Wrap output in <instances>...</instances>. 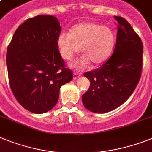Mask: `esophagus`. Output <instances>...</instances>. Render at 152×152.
Wrapping results in <instances>:
<instances>
[{
    "label": "esophagus",
    "instance_id": "1",
    "mask_svg": "<svg viewBox=\"0 0 152 152\" xmlns=\"http://www.w3.org/2000/svg\"><path fill=\"white\" fill-rule=\"evenodd\" d=\"M80 76H81V73H80V72H75L73 73V79L74 80H76V79H78Z\"/></svg>",
    "mask_w": 152,
    "mask_h": 152
}]
</instances>
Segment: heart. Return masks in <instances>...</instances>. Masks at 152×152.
Segmentation results:
<instances>
[{
  "label": "heart",
  "mask_w": 152,
  "mask_h": 152,
  "mask_svg": "<svg viewBox=\"0 0 152 152\" xmlns=\"http://www.w3.org/2000/svg\"><path fill=\"white\" fill-rule=\"evenodd\" d=\"M115 42V34L111 29L93 22L76 25L71 33L63 31L57 39L61 56L66 60H71L82 48L83 56L71 64L76 69L86 68L90 62L100 65L107 60Z\"/></svg>",
  "instance_id": "1"
}]
</instances>
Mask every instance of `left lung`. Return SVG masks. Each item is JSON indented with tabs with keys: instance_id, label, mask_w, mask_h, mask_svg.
Here are the masks:
<instances>
[{
	"instance_id": "1",
	"label": "left lung",
	"mask_w": 152,
	"mask_h": 152,
	"mask_svg": "<svg viewBox=\"0 0 152 152\" xmlns=\"http://www.w3.org/2000/svg\"><path fill=\"white\" fill-rule=\"evenodd\" d=\"M114 18L118 27L113 54L100 68L83 74L90 86L83 95V104L94 113H107L123 104L137 86L142 72L140 37L124 18Z\"/></svg>"
}]
</instances>
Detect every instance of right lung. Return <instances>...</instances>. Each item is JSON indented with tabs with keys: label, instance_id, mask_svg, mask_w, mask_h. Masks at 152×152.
I'll return each instance as SVG.
<instances>
[{
	"label": "right lung",
	"instance_id": "1",
	"mask_svg": "<svg viewBox=\"0 0 152 152\" xmlns=\"http://www.w3.org/2000/svg\"><path fill=\"white\" fill-rule=\"evenodd\" d=\"M58 19L38 15L18 27L7 46L6 63L10 86L19 104L34 113L54 107L60 87L72 80L58 51Z\"/></svg>",
	"mask_w": 152,
	"mask_h": 152
}]
</instances>
